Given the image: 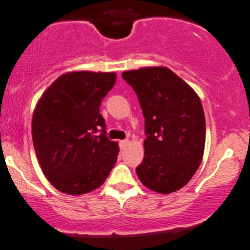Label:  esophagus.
I'll use <instances>...</instances> for the list:
<instances>
[{
  "mask_svg": "<svg viewBox=\"0 0 250 250\" xmlns=\"http://www.w3.org/2000/svg\"><path fill=\"white\" fill-rule=\"evenodd\" d=\"M128 145V140H122V141H119V146H120V148H125L126 146Z\"/></svg>",
  "mask_w": 250,
  "mask_h": 250,
  "instance_id": "34e87169",
  "label": "esophagus"
}]
</instances>
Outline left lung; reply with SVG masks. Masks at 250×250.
Masks as SVG:
<instances>
[{
	"label": "left lung",
	"instance_id": "obj_1",
	"mask_svg": "<svg viewBox=\"0 0 250 250\" xmlns=\"http://www.w3.org/2000/svg\"><path fill=\"white\" fill-rule=\"evenodd\" d=\"M135 90L143 117L145 158L136 167L140 181L169 194L188 184L203 159L206 117L198 95L165 66L123 73Z\"/></svg>",
	"mask_w": 250,
	"mask_h": 250
}]
</instances>
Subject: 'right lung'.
I'll list each match as a JSON object with an SVG mask.
<instances>
[{
	"instance_id": "obj_1",
	"label": "right lung",
	"mask_w": 250,
	"mask_h": 250,
	"mask_svg": "<svg viewBox=\"0 0 250 250\" xmlns=\"http://www.w3.org/2000/svg\"><path fill=\"white\" fill-rule=\"evenodd\" d=\"M115 73L70 71L41 96L33 115V142L44 176L58 191L98 188L117 163L119 146L108 140L100 114Z\"/></svg>"
}]
</instances>
